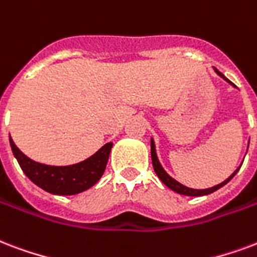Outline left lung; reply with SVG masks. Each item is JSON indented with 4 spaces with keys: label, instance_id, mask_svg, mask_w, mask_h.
<instances>
[{
    "label": "left lung",
    "instance_id": "8db88e82",
    "mask_svg": "<svg viewBox=\"0 0 257 257\" xmlns=\"http://www.w3.org/2000/svg\"><path fill=\"white\" fill-rule=\"evenodd\" d=\"M214 70L216 72V75L220 76L223 80H226L227 83H230V84L233 85V87H235L231 81L227 79V77H225V76L220 73L219 70L215 69L214 68ZM151 159H153V166H154V170H155V173H157V176L159 177V180L166 185L167 188H170L172 191L177 192V193H180V195H185V196H204V195H210V193H212V192L218 191L219 188H222L223 185H226L227 182L233 178V177L237 174V172L240 170V167L235 170L231 176L227 178V180H225L223 182H220V184H218V185H215V187L212 188H207V189H192V188H188L185 187V185H182V184H180L178 181H176L173 177H170L169 174H167L166 172H165V169L162 167V165H161V162H159V159H158L157 157V150H155V143H154V139H151Z\"/></svg>",
    "mask_w": 257,
    "mask_h": 257
}]
</instances>
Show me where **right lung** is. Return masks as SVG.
I'll list each match as a JSON object with an SVG mask.
<instances>
[{
  "mask_svg": "<svg viewBox=\"0 0 257 257\" xmlns=\"http://www.w3.org/2000/svg\"><path fill=\"white\" fill-rule=\"evenodd\" d=\"M12 153L24 174L35 185L53 195H77L99 181L103 174L113 143L104 144L85 161L69 166H50L32 161L16 147L9 138Z\"/></svg>",
  "mask_w": 257,
  "mask_h": 257,
  "instance_id": "1",
  "label": "right lung"
}]
</instances>
